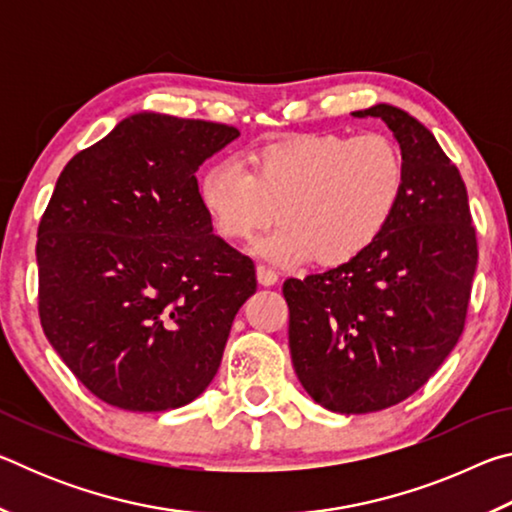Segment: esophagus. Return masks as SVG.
I'll list each match as a JSON object with an SVG mask.
<instances>
[{"label":"esophagus","mask_w":512,"mask_h":512,"mask_svg":"<svg viewBox=\"0 0 512 512\" xmlns=\"http://www.w3.org/2000/svg\"><path fill=\"white\" fill-rule=\"evenodd\" d=\"M277 280H280V277H277V273L273 271V268H266L262 264L257 266V282L262 284V287H273Z\"/></svg>","instance_id":"esophagus-1"}]
</instances>
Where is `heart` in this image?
I'll return each instance as SVG.
<instances>
[{
	"instance_id": "1",
	"label": "heart",
	"mask_w": 512,
	"mask_h": 512,
	"mask_svg": "<svg viewBox=\"0 0 512 512\" xmlns=\"http://www.w3.org/2000/svg\"><path fill=\"white\" fill-rule=\"evenodd\" d=\"M207 169L198 185L212 230L228 244H246L282 221L257 244L275 264L350 262L375 244L400 205L406 162L381 133L298 135Z\"/></svg>"
}]
</instances>
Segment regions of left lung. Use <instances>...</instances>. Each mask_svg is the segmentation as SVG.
I'll return each instance as SVG.
<instances>
[{
  "label": "left lung",
  "instance_id": "1",
  "mask_svg": "<svg viewBox=\"0 0 512 512\" xmlns=\"http://www.w3.org/2000/svg\"><path fill=\"white\" fill-rule=\"evenodd\" d=\"M352 115L379 117L400 144V205L361 255L282 293L302 388L327 411L372 413L413 395L454 350L479 250L461 173L429 128L388 103Z\"/></svg>",
  "mask_w": 512,
  "mask_h": 512
}]
</instances>
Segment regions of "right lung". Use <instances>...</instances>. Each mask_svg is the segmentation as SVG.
Instances as JSON below:
<instances>
[{"instance_id":"1","label":"right lung","mask_w":512,"mask_h":512,"mask_svg":"<svg viewBox=\"0 0 512 512\" xmlns=\"http://www.w3.org/2000/svg\"><path fill=\"white\" fill-rule=\"evenodd\" d=\"M235 126L135 112L76 153L38 228L40 323L106 404L167 411L221 366L255 264L212 232L194 173Z\"/></svg>"}]
</instances>
